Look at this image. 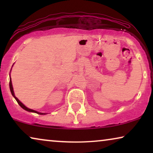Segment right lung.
Instances as JSON below:
<instances>
[{"mask_svg": "<svg viewBox=\"0 0 153 153\" xmlns=\"http://www.w3.org/2000/svg\"><path fill=\"white\" fill-rule=\"evenodd\" d=\"M12 66H13V65H12ZM10 91H11V93H12V96H13V97H14V99L16 100V101L18 102V104H19V106H21V107H22V108H24V110H26V111H29V112L36 113V114H39V115H45V114H46V113H41V112H38V111H35V110L30 109V108H28V107H26V106H25L24 104H23L22 102H20V101H19V100L18 98L16 97L15 95H14V90H13V86H12V80H11V77H10Z\"/></svg>", "mask_w": 153, "mask_h": 153, "instance_id": "add662e5", "label": "right lung"}]
</instances>
